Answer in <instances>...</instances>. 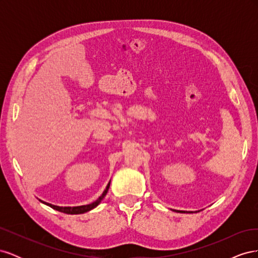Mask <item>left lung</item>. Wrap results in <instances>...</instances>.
<instances>
[{
    "instance_id": "8db88e82",
    "label": "left lung",
    "mask_w": 258,
    "mask_h": 258,
    "mask_svg": "<svg viewBox=\"0 0 258 258\" xmlns=\"http://www.w3.org/2000/svg\"><path fill=\"white\" fill-rule=\"evenodd\" d=\"M176 212H181V213H185V211H176Z\"/></svg>"
}]
</instances>
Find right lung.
I'll return each instance as SVG.
<instances>
[{
	"mask_svg": "<svg viewBox=\"0 0 258 258\" xmlns=\"http://www.w3.org/2000/svg\"><path fill=\"white\" fill-rule=\"evenodd\" d=\"M110 184H111V182L107 184L106 188H105V190L103 191V194L101 195V196H100L95 202H92V204H90V205L80 206V207H58V206H53V205L47 204V202H44V201H42V200H40V201L43 202V204H45V205L49 206L50 208L59 211V212H62V213H67V214H82V213H85V212H88V211H90V210H92V209H95V208L100 204V202L102 201V199L105 197V195L107 194L108 188H110Z\"/></svg>",
	"mask_w": 258,
	"mask_h": 258,
	"instance_id": "obj_1",
	"label": "right lung"
}]
</instances>
